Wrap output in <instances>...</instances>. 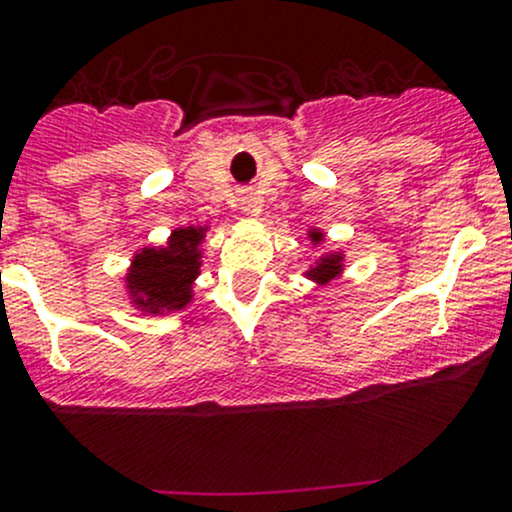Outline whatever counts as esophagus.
Returning a JSON list of instances; mask_svg holds the SVG:
<instances>
[{
    "instance_id": "1",
    "label": "esophagus",
    "mask_w": 512,
    "mask_h": 512,
    "mask_svg": "<svg viewBox=\"0 0 512 512\" xmlns=\"http://www.w3.org/2000/svg\"><path fill=\"white\" fill-rule=\"evenodd\" d=\"M236 200H239V207L246 214H258V212H261V202L256 200L254 192H249V190L239 192V197H236Z\"/></svg>"
}]
</instances>
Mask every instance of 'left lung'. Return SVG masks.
<instances>
[{"label": "left lung", "instance_id": "8db88e82", "mask_svg": "<svg viewBox=\"0 0 512 512\" xmlns=\"http://www.w3.org/2000/svg\"><path fill=\"white\" fill-rule=\"evenodd\" d=\"M307 241L317 249V246H324L327 236H324L322 229L310 227L307 229ZM344 268H346V254L342 249H324L322 254L317 256L305 271H302V276L312 280L315 285H329L334 278L342 276Z\"/></svg>", "mask_w": 512, "mask_h": 512}]
</instances>
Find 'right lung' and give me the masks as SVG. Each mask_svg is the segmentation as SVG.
Returning <instances> with one entry per match:
<instances>
[{
  "mask_svg": "<svg viewBox=\"0 0 512 512\" xmlns=\"http://www.w3.org/2000/svg\"><path fill=\"white\" fill-rule=\"evenodd\" d=\"M210 227H178L163 246H141L131 256L124 273L129 305L141 315H170L185 310L195 300V280L200 276L202 244Z\"/></svg>",
  "mask_w": 512,
  "mask_h": 512,
  "instance_id": "obj_1",
  "label": "right lung"
}]
</instances>
